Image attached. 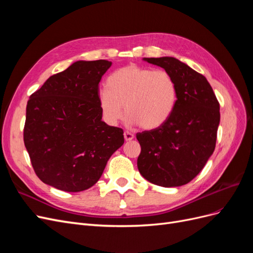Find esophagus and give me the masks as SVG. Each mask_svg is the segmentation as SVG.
I'll return each instance as SVG.
<instances>
[{
    "mask_svg": "<svg viewBox=\"0 0 253 253\" xmlns=\"http://www.w3.org/2000/svg\"><path fill=\"white\" fill-rule=\"evenodd\" d=\"M124 136H125V139H126V141H131V140H133V139H134V134H132L131 132H127V131H126V132H125V134H124Z\"/></svg>",
    "mask_w": 253,
    "mask_h": 253,
    "instance_id": "1",
    "label": "esophagus"
}]
</instances>
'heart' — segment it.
<instances>
[{
    "instance_id": "obj_1",
    "label": "heart",
    "mask_w": 253,
    "mask_h": 253,
    "mask_svg": "<svg viewBox=\"0 0 253 253\" xmlns=\"http://www.w3.org/2000/svg\"><path fill=\"white\" fill-rule=\"evenodd\" d=\"M105 87L99 93V106L110 125L122 118L125 106L129 124L157 128L171 117L177 101V86L169 73L136 64L112 73Z\"/></svg>"
}]
</instances>
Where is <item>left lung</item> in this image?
I'll return each mask as SVG.
<instances>
[{
	"label": "left lung",
	"mask_w": 253,
	"mask_h": 253,
	"mask_svg": "<svg viewBox=\"0 0 253 253\" xmlns=\"http://www.w3.org/2000/svg\"><path fill=\"white\" fill-rule=\"evenodd\" d=\"M163 67L177 86V101L166 124L136 134L137 167L157 186L179 187L200 173L215 149L219 103L205 76L173 57L144 58Z\"/></svg>",
	"instance_id": "1"
}]
</instances>
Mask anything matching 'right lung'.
Returning a JSON list of instances; mask_svg holds the SVG:
<instances>
[{"label":"right lung","mask_w":253,"mask_h":253,"mask_svg":"<svg viewBox=\"0 0 253 253\" xmlns=\"http://www.w3.org/2000/svg\"><path fill=\"white\" fill-rule=\"evenodd\" d=\"M111 65L106 60L77 61L29 97L24 144L46 185L65 192L93 187L124 144V129L102 121L99 106V82Z\"/></svg>","instance_id":"obj_1"}]
</instances>
